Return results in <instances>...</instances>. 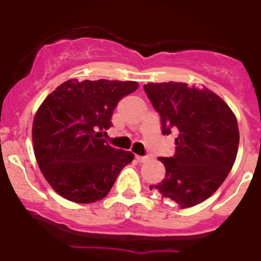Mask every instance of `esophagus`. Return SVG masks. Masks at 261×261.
Returning a JSON list of instances; mask_svg holds the SVG:
<instances>
[{"mask_svg":"<svg viewBox=\"0 0 261 261\" xmlns=\"http://www.w3.org/2000/svg\"><path fill=\"white\" fill-rule=\"evenodd\" d=\"M136 159H138V162L144 163L146 162V160H149V156H147V155H136Z\"/></svg>","mask_w":261,"mask_h":261,"instance_id":"34e87169","label":"esophagus"}]
</instances>
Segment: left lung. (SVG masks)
Masks as SVG:
<instances>
[{"label":"left lung","instance_id":"8db88e82","mask_svg":"<svg viewBox=\"0 0 261 261\" xmlns=\"http://www.w3.org/2000/svg\"><path fill=\"white\" fill-rule=\"evenodd\" d=\"M147 98L160 115L163 135L178 133L175 154L160 156L165 178L155 188L188 208L210 198L230 173L239 147V126L230 107L208 88L186 83H147Z\"/></svg>","mask_w":261,"mask_h":261}]
</instances>
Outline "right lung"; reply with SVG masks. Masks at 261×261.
Instances as JSON below:
<instances>
[{
    "label": "right lung",
    "mask_w": 261,
    "mask_h": 261,
    "mask_svg": "<svg viewBox=\"0 0 261 261\" xmlns=\"http://www.w3.org/2000/svg\"><path fill=\"white\" fill-rule=\"evenodd\" d=\"M136 82L69 80L50 93L36 112L33 143L41 173L57 193L75 203H93L111 191L134 154L101 138L112 126L120 102Z\"/></svg>",
    "instance_id": "right-lung-1"
}]
</instances>
